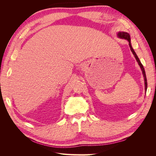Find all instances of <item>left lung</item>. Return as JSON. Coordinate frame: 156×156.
<instances>
[{"label":"left lung","instance_id":"8db88e82","mask_svg":"<svg viewBox=\"0 0 156 156\" xmlns=\"http://www.w3.org/2000/svg\"><path fill=\"white\" fill-rule=\"evenodd\" d=\"M118 36H119V37H120V38H122V39H125V40H127V41H128L129 42V48H130V49L132 53H133V55L135 56V58H136V61H137V62L139 64V65L140 66V69L141 70H142L143 72V76H144V84H145V91L146 92V90H147V79H146V73H145V71H144V68L143 67V64H141L140 61L139 60V58H138L137 55H136V54L135 53V51L133 50V48H132L131 46V39H130V36L129 34H128L127 32H119V33H118Z\"/></svg>","mask_w":156,"mask_h":156}]
</instances>
